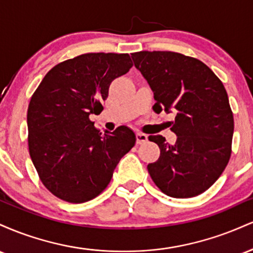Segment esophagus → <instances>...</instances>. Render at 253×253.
<instances>
[{"mask_svg": "<svg viewBox=\"0 0 253 253\" xmlns=\"http://www.w3.org/2000/svg\"><path fill=\"white\" fill-rule=\"evenodd\" d=\"M135 136H136V144L141 145L147 141V135L144 134V133H136Z\"/></svg>", "mask_w": 253, "mask_h": 253, "instance_id": "esophagus-1", "label": "esophagus"}]
</instances>
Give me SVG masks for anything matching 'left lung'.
I'll return each instance as SVG.
<instances>
[{
	"instance_id": "left-lung-1",
	"label": "left lung",
	"mask_w": 253,
	"mask_h": 253,
	"mask_svg": "<svg viewBox=\"0 0 253 253\" xmlns=\"http://www.w3.org/2000/svg\"><path fill=\"white\" fill-rule=\"evenodd\" d=\"M155 95L153 110L176 113L173 145L150 135L161 156L147 170L168 196L187 199L215 183L228 164L234 121L227 92L216 75L196 58L170 51L132 53Z\"/></svg>"
}]
</instances>
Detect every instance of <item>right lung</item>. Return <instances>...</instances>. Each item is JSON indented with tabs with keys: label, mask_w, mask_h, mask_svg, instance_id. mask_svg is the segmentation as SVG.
I'll list each match as a JSON object with an SVG mask.
<instances>
[{
	"label": "right lung",
	"mask_w": 253,
	"mask_h": 253,
	"mask_svg": "<svg viewBox=\"0 0 253 253\" xmlns=\"http://www.w3.org/2000/svg\"><path fill=\"white\" fill-rule=\"evenodd\" d=\"M132 65L127 53L81 54L57 64L34 91L27 112L30 156L42 184L58 199H95L134 146L128 127L102 134L89 119L103 108L110 83Z\"/></svg>",
	"instance_id": "add662e5"
}]
</instances>
